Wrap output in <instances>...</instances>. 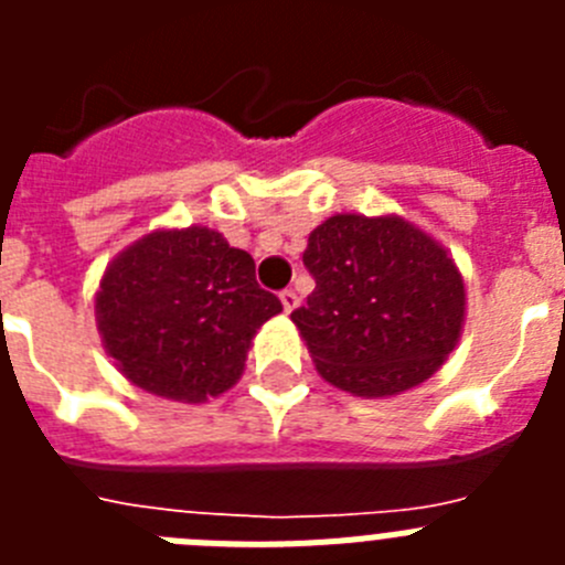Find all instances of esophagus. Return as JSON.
<instances>
[{
    "label": "esophagus",
    "mask_w": 565,
    "mask_h": 565,
    "mask_svg": "<svg viewBox=\"0 0 565 565\" xmlns=\"http://www.w3.org/2000/svg\"><path fill=\"white\" fill-rule=\"evenodd\" d=\"M279 302H282V311H286V313H291L294 308L299 306V297H297V291H291V288H288V291H282V294H279Z\"/></svg>",
    "instance_id": "34e87169"
}]
</instances>
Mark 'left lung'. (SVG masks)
<instances>
[{"instance_id": "8db88e82", "label": "left lung", "mask_w": 565, "mask_h": 565, "mask_svg": "<svg viewBox=\"0 0 565 565\" xmlns=\"http://www.w3.org/2000/svg\"><path fill=\"white\" fill-rule=\"evenodd\" d=\"M317 279L291 313L319 376L362 398L413 391L461 339L467 291L456 259L398 214H333L308 237Z\"/></svg>"}]
</instances>
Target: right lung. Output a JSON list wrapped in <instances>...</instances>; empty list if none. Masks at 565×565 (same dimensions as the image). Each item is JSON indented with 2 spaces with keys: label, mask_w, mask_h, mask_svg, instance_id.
<instances>
[{
  "label": "right lung",
  "mask_w": 565,
  "mask_h": 565,
  "mask_svg": "<svg viewBox=\"0 0 565 565\" xmlns=\"http://www.w3.org/2000/svg\"><path fill=\"white\" fill-rule=\"evenodd\" d=\"M282 311L254 259L206 226L154 228L107 266L96 291L104 351L135 387L206 402L243 376L263 322Z\"/></svg>",
  "instance_id": "1"
}]
</instances>
